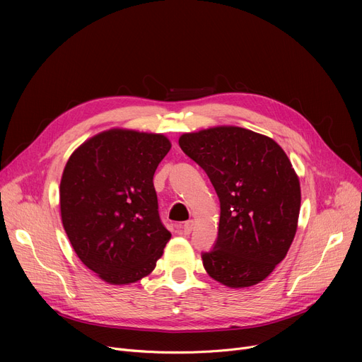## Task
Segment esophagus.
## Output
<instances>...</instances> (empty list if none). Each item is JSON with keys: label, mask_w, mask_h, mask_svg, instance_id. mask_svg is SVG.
Returning <instances> with one entry per match:
<instances>
[{"label": "esophagus", "mask_w": 362, "mask_h": 362, "mask_svg": "<svg viewBox=\"0 0 362 362\" xmlns=\"http://www.w3.org/2000/svg\"><path fill=\"white\" fill-rule=\"evenodd\" d=\"M192 230H194V221H187V223H185L183 224V227H182V233L185 235V236H189L192 233Z\"/></svg>", "instance_id": "34e87169"}]
</instances>
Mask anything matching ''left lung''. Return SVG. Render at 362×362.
Listing matches in <instances>:
<instances>
[{"mask_svg": "<svg viewBox=\"0 0 362 362\" xmlns=\"http://www.w3.org/2000/svg\"><path fill=\"white\" fill-rule=\"evenodd\" d=\"M179 145L210 177L220 199L218 238L204 269L232 289L267 279L298 229L299 177L272 138L238 126L183 133Z\"/></svg>", "mask_w": 362, "mask_h": 362, "instance_id": "1", "label": "left lung"}]
</instances>
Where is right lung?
Listing matches in <instances>:
<instances>
[{
	"mask_svg": "<svg viewBox=\"0 0 362 362\" xmlns=\"http://www.w3.org/2000/svg\"><path fill=\"white\" fill-rule=\"evenodd\" d=\"M170 148L163 133L112 127L79 145L66 163L63 227L76 255L108 284L151 274L171 238L152 182Z\"/></svg>",
	"mask_w": 362,
	"mask_h": 362,
	"instance_id": "right-lung-1",
	"label": "right lung"
}]
</instances>
